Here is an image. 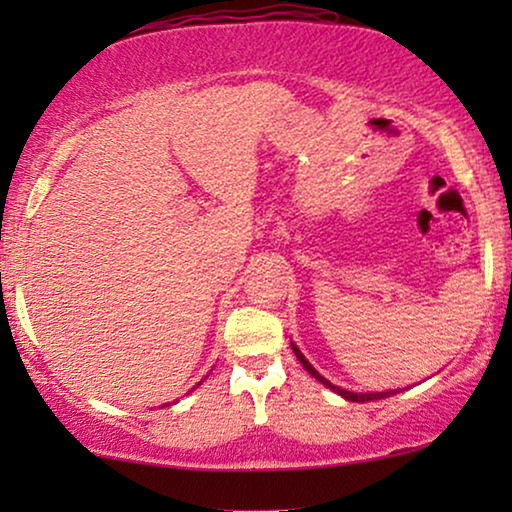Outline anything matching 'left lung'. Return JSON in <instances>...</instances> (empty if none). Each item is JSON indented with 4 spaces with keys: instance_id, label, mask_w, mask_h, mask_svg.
Listing matches in <instances>:
<instances>
[{
    "instance_id": "1",
    "label": "left lung",
    "mask_w": 512,
    "mask_h": 512,
    "mask_svg": "<svg viewBox=\"0 0 512 512\" xmlns=\"http://www.w3.org/2000/svg\"><path fill=\"white\" fill-rule=\"evenodd\" d=\"M291 348H293V352H296V357H298V361L302 363V368H305L311 377H316L320 384L323 386H327L329 391H334L336 395H341V397H345V400L348 402H372V400H384V397H391V395H395V393H400V388H395V391H381V393H354V391H345V388H341V386H334L332 381L329 379H325L323 375H320V372L311 366V363L305 359V354L300 352V348L296 343L291 341Z\"/></svg>"
}]
</instances>
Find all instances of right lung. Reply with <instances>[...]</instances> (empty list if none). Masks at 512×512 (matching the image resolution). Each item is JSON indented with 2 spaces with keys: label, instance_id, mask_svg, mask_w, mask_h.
<instances>
[{
  "label": "right lung",
  "instance_id": "obj_1",
  "mask_svg": "<svg viewBox=\"0 0 512 512\" xmlns=\"http://www.w3.org/2000/svg\"><path fill=\"white\" fill-rule=\"evenodd\" d=\"M192 391H194V388H192Z\"/></svg>",
  "mask_w": 512,
  "mask_h": 512
}]
</instances>
